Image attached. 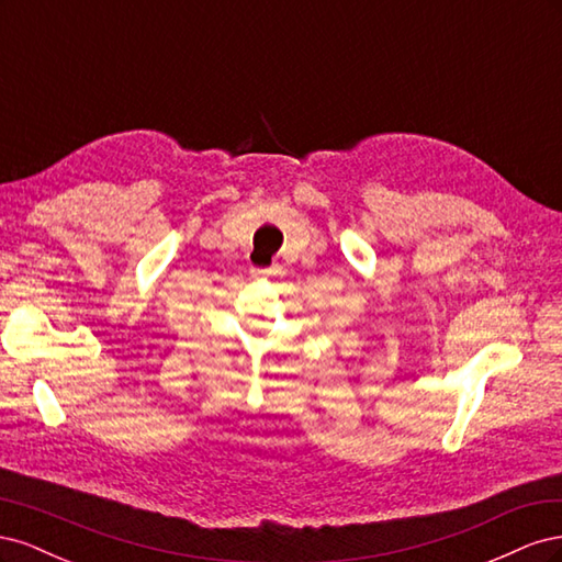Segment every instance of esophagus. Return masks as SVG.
<instances>
[{"label": "esophagus", "mask_w": 562, "mask_h": 562, "mask_svg": "<svg viewBox=\"0 0 562 562\" xmlns=\"http://www.w3.org/2000/svg\"><path fill=\"white\" fill-rule=\"evenodd\" d=\"M274 274H279V265L269 269H252V277H274Z\"/></svg>", "instance_id": "esophagus-1"}]
</instances>
